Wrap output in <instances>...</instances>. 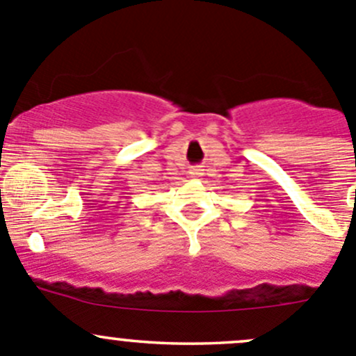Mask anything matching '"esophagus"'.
<instances>
[{
    "label": "esophagus",
    "mask_w": 356,
    "mask_h": 356,
    "mask_svg": "<svg viewBox=\"0 0 356 356\" xmlns=\"http://www.w3.org/2000/svg\"><path fill=\"white\" fill-rule=\"evenodd\" d=\"M189 174H191V177H193V179H200L201 175H203V170H201L200 167H193V168H191V172H189Z\"/></svg>",
    "instance_id": "esophagus-1"
}]
</instances>
